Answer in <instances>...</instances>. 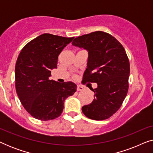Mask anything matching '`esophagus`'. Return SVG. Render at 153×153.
Returning <instances> with one entry per match:
<instances>
[{
  "label": "esophagus",
  "instance_id": "34e87169",
  "mask_svg": "<svg viewBox=\"0 0 153 153\" xmlns=\"http://www.w3.org/2000/svg\"><path fill=\"white\" fill-rule=\"evenodd\" d=\"M83 86H81V85H77V91H83Z\"/></svg>",
  "mask_w": 153,
  "mask_h": 153
}]
</instances>
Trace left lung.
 <instances>
[{
    "label": "left lung",
    "instance_id": "8db88e82",
    "mask_svg": "<svg viewBox=\"0 0 153 153\" xmlns=\"http://www.w3.org/2000/svg\"><path fill=\"white\" fill-rule=\"evenodd\" d=\"M72 45L88 51L83 83H97L95 99L82 107L85 116L96 120L110 118L122 105L129 88V61L123 45L111 35L95 31L76 37Z\"/></svg>",
    "mask_w": 153,
    "mask_h": 153
}]
</instances>
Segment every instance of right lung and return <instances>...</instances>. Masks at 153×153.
Returning <instances> with one entry per match:
<instances>
[{"label":"right lung","mask_w":153,"mask_h":153,"mask_svg":"<svg viewBox=\"0 0 153 153\" xmlns=\"http://www.w3.org/2000/svg\"><path fill=\"white\" fill-rule=\"evenodd\" d=\"M73 37L45 33L25 45L15 65V87L25 109L40 120L59 117L64 101L76 91L72 81L50 80L51 70L57 68L58 58Z\"/></svg>","instance_id":"right-lung-1"}]
</instances>
